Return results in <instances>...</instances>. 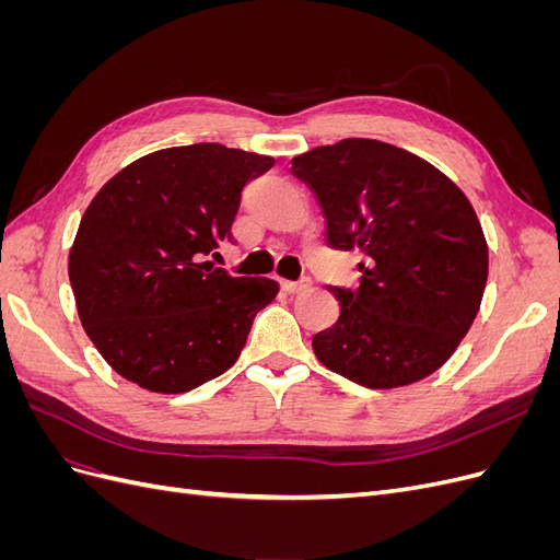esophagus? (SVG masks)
<instances>
[{"instance_id":"1","label":"esophagus","mask_w":560,"mask_h":560,"mask_svg":"<svg viewBox=\"0 0 560 560\" xmlns=\"http://www.w3.org/2000/svg\"><path fill=\"white\" fill-rule=\"evenodd\" d=\"M280 284H282V290H284L287 294H299V292H306V290H308V287H311V278H301L299 282L282 280Z\"/></svg>"}]
</instances>
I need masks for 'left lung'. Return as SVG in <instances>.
<instances>
[{
	"label": "left lung",
	"instance_id": "obj_1",
	"mask_svg": "<svg viewBox=\"0 0 560 560\" xmlns=\"http://www.w3.org/2000/svg\"><path fill=\"white\" fill-rule=\"evenodd\" d=\"M334 249H360L358 290L329 287L338 319L313 336L334 374L393 389L428 378L479 313L488 245L469 198L442 171L395 144L348 138L292 159Z\"/></svg>",
	"mask_w": 560,
	"mask_h": 560
}]
</instances>
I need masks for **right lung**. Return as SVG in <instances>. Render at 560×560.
<instances>
[{"label": "right lung", "mask_w": 560, "mask_h": 560, "mask_svg": "<svg viewBox=\"0 0 560 560\" xmlns=\"http://www.w3.org/2000/svg\"><path fill=\"white\" fill-rule=\"evenodd\" d=\"M273 163L217 142L171 147L95 194L67 270L81 325L118 376L179 395L238 360L278 282L233 278L208 257L231 241L243 186Z\"/></svg>", "instance_id": "right-lung-1"}]
</instances>
